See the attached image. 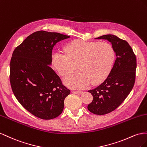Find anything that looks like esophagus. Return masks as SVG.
<instances>
[{
	"mask_svg": "<svg viewBox=\"0 0 147 147\" xmlns=\"http://www.w3.org/2000/svg\"><path fill=\"white\" fill-rule=\"evenodd\" d=\"M73 92L76 94H82L83 92L81 91V90H73Z\"/></svg>",
	"mask_w": 147,
	"mask_h": 147,
	"instance_id": "1",
	"label": "esophagus"
}]
</instances>
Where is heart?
Segmentation results:
<instances>
[{
	"mask_svg": "<svg viewBox=\"0 0 147 147\" xmlns=\"http://www.w3.org/2000/svg\"><path fill=\"white\" fill-rule=\"evenodd\" d=\"M65 51V53L53 54V65L60 76L65 77L72 73L78 64L79 70L65 79L67 86L76 89L85 87L90 82L96 84L103 81L115 59L114 50L105 42L77 39L67 44Z\"/></svg>",
	"mask_w": 147,
	"mask_h": 147,
	"instance_id": "obj_1",
	"label": "heart"
}]
</instances>
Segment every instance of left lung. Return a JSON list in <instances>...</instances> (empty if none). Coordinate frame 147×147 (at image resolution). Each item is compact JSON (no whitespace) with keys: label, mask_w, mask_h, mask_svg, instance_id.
Masks as SVG:
<instances>
[{"label":"left lung","mask_w":147,"mask_h":147,"mask_svg":"<svg viewBox=\"0 0 147 147\" xmlns=\"http://www.w3.org/2000/svg\"><path fill=\"white\" fill-rule=\"evenodd\" d=\"M95 39L110 42L116 56L107 78L100 86L88 91L93 96L88 110L94 114L103 115L116 110L132 90L136 81L137 60L132 49L125 40L112 34Z\"/></svg>","instance_id":"8db88e82"}]
</instances>
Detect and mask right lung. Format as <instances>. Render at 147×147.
<instances>
[{
    "instance_id": "1",
    "label": "right lung",
    "mask_w": 147,
    "mask_h": 147,
    "mask_svg": "<svg viewBox=\"0 0 147 147\" xmlns=\"http://www.w3.org/2000/svg\"><path fill=\"white\" fill-rule=\"evenodd\" d=\"M58 32H33L16 47L10 63V82L20 103L42 119L57 118L64 108L70 90L49 66L52 49L58 42L69 38Z\"/></svg>"
}]
</instances>
